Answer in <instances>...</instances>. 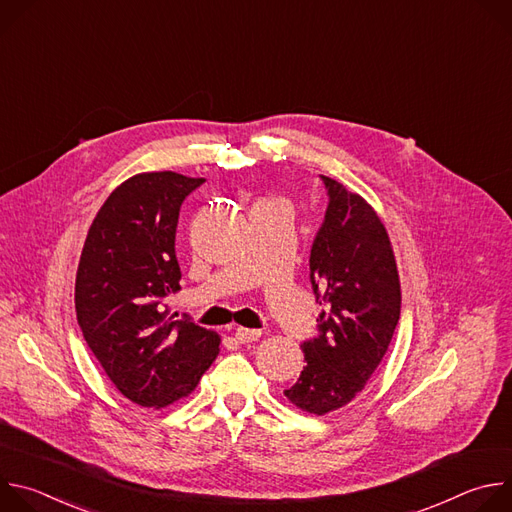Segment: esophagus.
Returning a JSON list of instances; mask_svg holds the SVG:
<instances>
[{"instance_id":"34e87169","label":"esophagus","mask_w":512,"mask_h":512,"mask_svg":"<svg viewBox=\"0 0 512 512\" xmlns=\"http://www.w3.org/2000/svg\"><path fill=\"white\" fill-rule=\"evenodd\" d=\"M259 336H261V330H255V328H243V326H239V328L235 330V338H237L241 344L255 342Z\"/></svg>"}]
</instances>
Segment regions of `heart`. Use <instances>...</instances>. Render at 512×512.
Wrapping results in <instances>:
<instances>
[{"instance_id": "1", "label": "heart", "mask_w": 512, "mask_h": 512, "mask_svg": "<svg viewBox=\"0 0 512 512\" xmlns=\"http://www.w3.org/2000/svg\"><path fill=\"white\" fill-rule=\"evenodd\" d=\"M255 208H281V210H287L289 204H287V200H285L283 196H279V194H269V196H263V198L255 204Z\"/></svg>"}]
</instances>
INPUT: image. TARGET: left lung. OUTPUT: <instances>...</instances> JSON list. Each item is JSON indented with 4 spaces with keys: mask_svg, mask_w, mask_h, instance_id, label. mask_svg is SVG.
<instances>
[{
    "mask_svg": "<svg viewBox=\"0 0 512 512\" xmlns=\"http://www.w3.org/2000/svg\"><path fill=\"white\" fill-rule=\"evenodd\" d=\"M330 204L310 255V279L324 308L320 336L304 342L306 367L283 395L326 415L348 405L381 364L401 312V283L389 233L360 194L322 176Z\"/></svg>",
    "mask_w": 512,
    "mask_h": 512,
    "instance_id": "left-lung-1",
    "label": "left lung"
}]
</instances>
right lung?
Here are the masks:
<instances>
[{"label": "right lung", "instance_id": "right-lung-1", "mask_svg": "<svg viewBox=\"0 0 512 512\" xmlns=\"http://www.w3.org/2000/svg\"><path fill=\"white\" fill-rule=\"evenodd\" d=\"M202 182L168 170L127 178L97 212L83 247L79 326L117 391L141 407L188 397L221 352L214 330L164 310V300L180 291V206Z\"/></svg>", "mask_w": 512, "mask_h": 512}]
</instances>
